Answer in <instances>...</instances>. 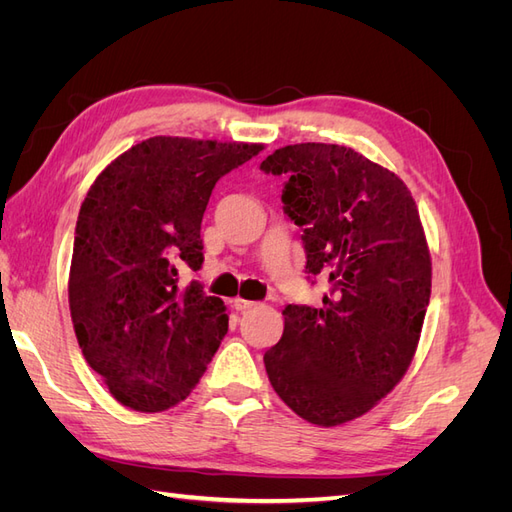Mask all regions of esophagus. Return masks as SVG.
I'll list each match as a JSON object with an SVG mask.
<instances>
[{"label": "esophagus", "instance_id": "34e87169", "mask_svg": "<svg viewBox=\"0 0 512 512\" xmlns=\"http://www.w3.org/2000/svg\"><path fill=\"white\" fill-rule=\"evenodd\" d=\"M254 305H256L254 301H247V299H235V301H232V307H235L237 312H250Z\"/></svg>", "mask_w": 512, "mask_h": 512}]
</instances>
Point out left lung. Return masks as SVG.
Returning a JSON list of instances; mask_svg holds the SVG:
<instances>
[{"label": "left lung", "instance_id": "1", "mask_svg": "<svg viewBox=\"0 0 512 512\" xmlns=\"http://www.w3.org/2000/svg\"><path fill=\"white\" fill-rule=\"evenodd\" d=\"M282 203L303 230L305 271L329 280L322 307L286 305L265 352L269 382L307 423L359 418L404 378L431 294V256L406 183L342 145L275 149Z\"/></svg>", "mask_w": 512, "mask_h": 512}]
</instances>
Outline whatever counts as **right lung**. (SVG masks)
Masks as SVG:
<instances>
[{
	"mask_svg": "<svg viewBox=\"0 0 512 512\" xmlns=\"http://www.w3.org/2000/svg\"><path fill=\"white\" fill-rule=\"evenodd\" d=\"M256 143L153 136L108 164L76 220L70 316L85 361L136 412L192 393L228 331L224 301L179 271L203 267L200 222L220 177Z\"/></svg>",
	"mask_w": 512,
	"mask_h": 512,
	"instance_id": "add662e5",
	"label": "right lung"
}]
</instances>
